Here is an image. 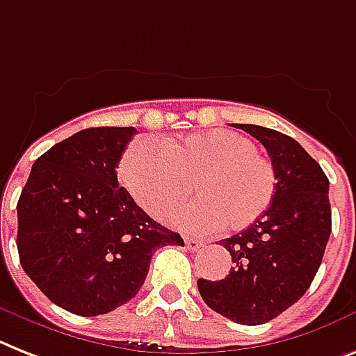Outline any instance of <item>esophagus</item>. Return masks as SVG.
<instances>
[{"label": "esophagus", "mask_w": 356, "mask_h": 356, "mask_svg": "<svg viewBox=\"0 0 356 356\" xmlns=\"http://www.w3.org/2000/svg\"><path fill=\"white\" fill-rule=\"evenodd\" d=\"M184 243H186L188 250H192V252H195V250H199V248L203 247V241H199V239L193 238H184Z\"/></svg>", "instance_id": "obj_1"}]
</instances>
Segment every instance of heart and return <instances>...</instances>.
I'll return each mask as SVG.
<instances>
[{
    "mask_svg": "<svg viewBox=\"0 0 356 356\" xmlns=\"http://www.w3.org/2000/svg\"><path fill=\"white\" fill-rule=\"evenodd\" d=\"M120 179L131 197L157 219L181 207L193 184L199 199L172 221L201 232L250 227L276 193L273 163L252 138L228 129L190 133L161 146L138 138L124 153Z\"/></svg>",
    "mask_w": 356,
    "mask_h": 356,
    "instance_id": "heart-1",
    "label": "heart"
}]
</instances>
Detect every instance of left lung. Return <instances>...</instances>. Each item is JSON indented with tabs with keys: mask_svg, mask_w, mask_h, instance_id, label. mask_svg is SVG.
Segmentation results:
<instances>
[{
	"mask_svg": "<svg viewBox=\"0 0 356 356\" xmlns=\"http://www.w3.org/2000/svg\"><path fill=\"white\" fill-rule=\"evenodd\" d=\"M267 148L276 193L254 225L219 245L232 256L225 280L197 287L208 307L243 325L276 318L313 283L331 234L329 179L293 137L276 129L236 124Z\"/></svg>",
	"mask_w": 356,
	"mask_h": 356,
	"instance_id": "left-lung-1",
	"label": "left lung"
}]
</instances>
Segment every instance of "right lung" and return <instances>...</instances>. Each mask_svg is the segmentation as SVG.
Wrapping results in <instances>:
<instances>
[{"mask_svg": "<svg viewBox=\"0 0 356 356\" xmlns=\"http://www.w3.org/2000/svg\"><path fill=\"white\" fill-rule=\"evenodd\" d=\"M135 128H89L33 164L18 201L23 270L45 296L80 316H98L138 293L153 252L184 245L153 221L117 168Z\"/></svg>", "mask_w": 356, "mask_h": 356, "instance_id": "obj_1", "label": "right lung"}]
</instances>
